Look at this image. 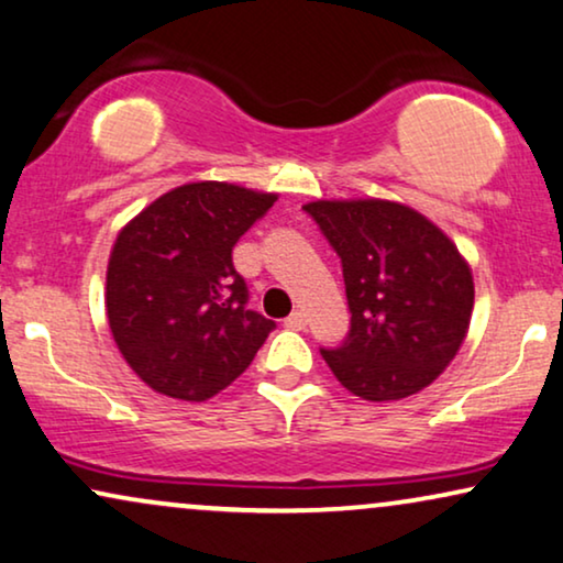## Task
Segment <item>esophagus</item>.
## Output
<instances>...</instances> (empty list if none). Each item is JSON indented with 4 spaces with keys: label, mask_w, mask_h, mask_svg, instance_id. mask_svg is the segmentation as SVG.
Listing matches in <instances>:
<instances>
[{
    "label": "esophagus",
    "mask_w": 563,
    "mask_h": 563,
    "mask_svg": "<svg viewBox=\"0 0 563 563\" xmlns=\"http://www.w3.org/2000/svg\"><path fill=\"white\" fill-rule=\"evenodd\" d=\"M284 325H287L289 331H305V325H308V318H305L302 312H291V316L284 320Z\"/></svg>",
    "instance_id": "34e87169"
}]
</instances>
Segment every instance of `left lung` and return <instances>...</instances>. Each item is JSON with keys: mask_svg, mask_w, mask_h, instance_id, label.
<instances>
[{"mask_svg": "<svg viewBox=\"0 0 563 563\" xmlns=\"http://www.w3.org/2000/svg\"><path fill=\"white\" fill-rule=\"evenodd\" d=\"M344 268L352 328L339 349H320L341 385L364 400L424 390L463 346L473 274L432 219L388 199L310 201Z\"/></svg>", "mask_w": 563, "mask_h": 563, "instance_id": "8db88e82", "label": "left lung"}]
</instances>
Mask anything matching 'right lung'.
Instances as JSON below:
<instances>
[{
    "instance_id": "add662e5",
    "label": "right lung",
    "mask_w": 563,
    "mask_h": 563,
    "mask_svg": "<svg viewBox=\"0 0 563 563\" xmlns=\"http://www.w3.org/2000/svg\"><path fill=\"white\" fill-rule=\"evenodd\" d=\"M276 194L222 180L173 188L115 238L106 274L113 341L144 383L201 404L243 375L274 320L247 310L232 247Z\"/></svg>"
}]
</instances>
